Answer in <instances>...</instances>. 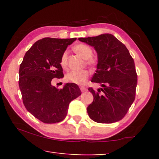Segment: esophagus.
Here are the masks:
<instances>
[{"label": "esophagus", "instance_id": "esophagus-1", "mask_svg": "<svg viewBox=\"0 0 159 159\" xmlns=\"http://www.w3.org/2000/svg\"><path fill=\"white\" fill-rule=\"evenodd\" d=\"M80 90H81L82 92H85V91L87 90V88L84 86H81L80 87Z\"/></svg>", "mask_w": 159, "mask_h": 159}]
</instances>
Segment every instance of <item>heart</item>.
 Wrapping results in <instances>:
<instances>
[{
  "label": "heart",
  "instance_id": "obj_1",
  "mask_svg": "<svg viewBox=\"0 0 159 159\" xmlns=\"http://www.w3.org/2000/svg\"><path fill=\"white\" fill-rule=\"evenodd\" d=\"M74 51L76 53L80 55L84 59H85L86 64L91 66H96L98 60L93 57V50L90 46L85 44H78L74 47ZM60 64L63 68H66L67 66V52L64 51L61 56ZM90 73L88 70L82 71H72L68 73L66 76V80L68 82H72L74 84L83 85L88 81Z\"/></svg>",
  "mask_w": 159,
  "mask_h": 159
}]
</instances>
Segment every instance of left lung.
<instances>
[{"label":"left lung","instance_id":"1","mask_svg":"<svg viewBox=\"0 0 159 159\" xmlns=\"http://www.w3.org/2000/svg\"><path fill=\"white\" fill-rule=\"evenodd\" d=\"M79 40L94 47L98 58L91 82L101 88L96 91L88 88L94 98L87 108L89 116L98 123L121 120L135 99L138 75L133 58L125 45L111 34Z\"/></svg>","mask_w":159,"mask_h":159}]
</instances>
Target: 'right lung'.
<instances>
[{"instance_id": "1", "label": "right lung", "mask_w": 159, "mask_h": 159, "mask_svg": "<svg viewBox=\"0 0 159 159\" xmlns=\"http://www.w3.org/2000/svg\"><path fill=\"white\" fill-rule=\"evenodd\" d=\"M77 38H45L27 51L19 67V85L26 109L45 124L60 122L66 116L69 104L81 95L77 84L66 83L61 90L51 84L64 77L61 56Z\"/></svg>"}]
</instances>
